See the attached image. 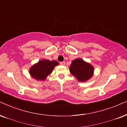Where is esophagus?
<instances>
[{
  "instance_id": "1",
  "label": "esophagus",
  "mask_w": 127,
  "mask_h": 127,
  "mask_svg": "<svg viewBox=\"0 0 127 127\" xmlns=\"http://www.w3.org/2000/svg\"><path fill=\"white\" fill-rule=\"evenodd\" d=\"M65 63L64 62H60V64L62 65H65Z\"/></svg>"
}]
</instances>
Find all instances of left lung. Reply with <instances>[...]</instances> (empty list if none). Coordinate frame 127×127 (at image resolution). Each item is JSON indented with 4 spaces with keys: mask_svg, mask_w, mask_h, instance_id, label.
I'll return each instance as SVG.
<instances>
[{
    "mask_svg": "<svg viewBox=\"0 0 127 127\" xmlns=\"http://www.w3.org/2000/svg\"><path fill=\"white\" fill-rule=\"evenodd\" d=\"M94 68L92 65L81 59L73 60L70 65V71L79 81L85 82L94 75Z\"/></svg>",
    "mask_w": 127,
    "mask_h": 127,
    "instance_id": "obj_1",
    "label": "left lung"
}]
</instances>
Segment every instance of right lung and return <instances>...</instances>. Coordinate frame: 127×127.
Wrapping results in <instances>:
<instances>
[{
    "mask_svg": "<svg viewBox=\"0 0 127 127\" xmlns=\"http://www.w3.org/2000/svg\"><path fill=\"white\" fill-rule=\"evenodd\" d=\"M58 64L59 63L55 60H40L30 68V74L33 78L38 81H43Z\"/></svg>",
    "mask_w": 127,
    "mask_h": 127,
    "instance_id": "add662e5",
    "label": "right lung"
}]
</instances>
